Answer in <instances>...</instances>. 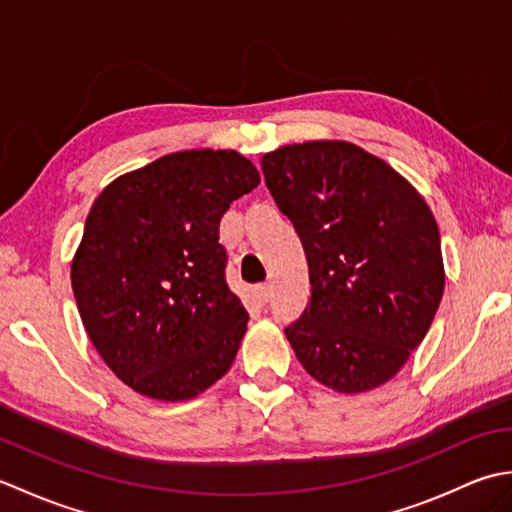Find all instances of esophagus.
I'll return each instance as SVG.
<instances>
[{
	"label": "esophagus",
	"mask_w": 512,
	"mask_h": 512,
	"mask_svg": "<svg viewBox=\"0 0 512 512\" xmlns=\"http://www.w3.org/2000/svg\"><path fill=\"white\" fill-rule=\"evenodd\" d=\"M255 299L262 303V306H266V303H270V299H273V290H270V286H257Z\"/></svg>",
	"instance_id": "1"
}]
</instances>
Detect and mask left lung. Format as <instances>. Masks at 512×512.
I'll list each match as a JSON object with an SVG mask.
<instances>
[{
  "label": "left lung",
  "mask_w": 512,
  "mask_h": 512,
  "mask_svg": "<svg viewBox=\"0 0 512 512\" xmlns=\"http://www.w3.org/2000/svg\"><path fill=\"white\" fill-rule=\"evenodd\" d=\"M262 171L308 259L310 303L286 328L299 363L339 394L380 387L440 306L436 217L396 169L345 140L279 147Z\"/></svg>",
  "instance_id": "8db88e82"
}]
</instances>
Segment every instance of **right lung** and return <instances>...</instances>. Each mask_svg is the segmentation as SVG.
<instances>
[{"label": "right lung", "instance_id": "right-lung-1", "mask_svg": "<svg viewBox=\"0 0 512 512\" xmlns=\"http://www.w3.org/2000/svg\"><path fill=\"white\" fill-rule=\"evenodd\" d=\"M259 184L233 149L162 156L107 184L72 259L81 321L138 394L189 400L231 369L248 312L226 286L220 220Z\"/></svg>", "mask_w": 512, "mask_h": 512}]
</instances>
